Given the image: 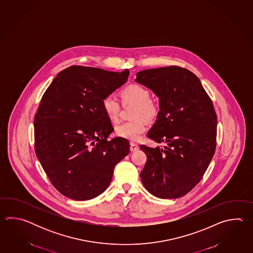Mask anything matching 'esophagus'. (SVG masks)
Returning a JSON list of instances; mask_svg holds the SVG:
<instances>
[{
  "mask_svg": "<svg viewBox=\"0 0 253 253\" xmlns=\"http://www.w3.org/2000/svg\"><path fill=\"white\" fill-rule=\"evenodd\" d=\"M139 149V146L136 145V144H134V143H131L130 144V151L131 152H135V151H137Z\"/></svg>",
  "mask_w": 253,
  "mask_h": 253,
  "instance_id": "1",
  "label": "esophagus"
}]
</instances>
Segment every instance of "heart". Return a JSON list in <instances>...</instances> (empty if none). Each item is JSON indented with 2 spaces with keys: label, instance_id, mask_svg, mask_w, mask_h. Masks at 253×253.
<instances>
[{
  "label": "heart",
  "instance_id": "obj_1",
  "mask_svg": "<svg viewBox=\"0 0 253 253\" xmlns=\"http://www.w3.org/2000/svg\"><path fill=\"white\" fill-rule=\"evenodd\" d=\"M120 97L124 104H134L131 118L133 120L124 122L116 127V134L129 141H138L142 134L147 130V121L156 119L159 108L152 101L150 94L144 86L129 85L120 92ZM102 108L106 116L111 121L119 119V107L118 100L113 96H108L103 99Z\"/></svg>",
  "mask_w": 253,
  "mask_h": 253
}]
</instances>
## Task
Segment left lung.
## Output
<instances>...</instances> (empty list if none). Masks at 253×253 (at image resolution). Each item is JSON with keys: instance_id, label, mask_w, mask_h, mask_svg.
I'll use <instances>...</instances> for the list:
<instances>
[{"instance_id": "8db88e82", "label": "left lung", "mask_w": 253, "mask_h": 253, "mask_svg": "<svg viewBox=\"0 0 253 253\" xmlns=\"http://www.w3.org/2000/svg\"><path fill=\"white\" fill-rule=\"evenodd\" d=\"M136 83L159 100V112L147 137L164 147L141 145L147 160L140 176L161 199H175L199 183L214 155L217 116L197 76L176 66L136 73Z\"/></svg>"}]
</instances>
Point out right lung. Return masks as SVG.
Segmentation results:
<instances>
[{
	"label": "right lung",
	"mask_w": 253,
	"mask_h": 253,
	"mask_svg": "<svg viewBox=\"0 0 253 253\" xmlns=\"http://www.w3.org/2000/svg\"><path fill=\"white\" fill-rule=\"evenodd\" d=\"M129 70L112 72L72 66L60 71L44 93L34 118L35 152L60 194L77 201L105 192L114 168L130 149L102 108L105 97L123 86Z\"/></svg>",
	"instance_id": "right-lung-1"
}]
</instances>
